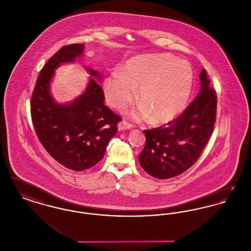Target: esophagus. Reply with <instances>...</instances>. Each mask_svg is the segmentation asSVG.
<instances>
[{
	"label": "esophagus",
	"mask_w": 251,
	"mask_h": 251,
	"mask_svg": "<svg viewBox=\"0 0 251 251\" xmlns=\"http://www.w3.org/2000/svg\"><path fill=\"white\" fill-rule=\"evenodd\" d=\"M132 125L127 120H122L119 123V130H127V129H131Z\"/></svg>",
	"instance_id": "34e87169"
}]
</instances>
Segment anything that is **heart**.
Listing matches in <instances>:
<instances>
[{"label":"heart","mask_w":251,"mask_h":251,"mask_svg":"<svg viewBox=\"0 0 251 251\" xmlns=\"http://www.w3.org/2000/svg\"><path fill=\"white\" fill-rule=\"evenodd\" d=\"M194 73L186 60L169 54L139 55L128 60L121 72L104 81L108 103L116 109L127 107L135 97L142 104L132 113L135 120L150 114L154 122L174 120L185 108L191 95Z\"/></svg>","instance_id":"heart-1"}]
</instances>
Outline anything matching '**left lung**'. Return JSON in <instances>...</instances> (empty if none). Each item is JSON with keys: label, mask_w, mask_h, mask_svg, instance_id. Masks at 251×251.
Here are the masks:
<instances>
[{"label": "left lung", "mask_w": 251, "mask_h": 251, "mask_svg": "<svg viewBox=\"0 0 251 251\" xmlns=\"http://www.w3.org/2000/svg\"><path fill=\"white\" fill-rule=\"evenodd\" d=\"M201 89L185 110L167 124L145 130L146 143L139 154L144 170L157 179L183 173L198 161L216 120L217 97L206 70L200 75Z\"/></svg>", "instance_id": "1"}]
</instances>
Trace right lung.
<instances>
[{
    "instance_id": "add662e5",
    "label": "right lung",
    "mask_w": 251,
    "mask_h": 251,
    "mask_svg": "<svg viewBox=\"0 0 251 251\" xmlns=\"http://www.w3.org/2000/svg\"><path fill=\"white\" fill-rule=\"evenodd\" d=\"M84 51L83 44H70L57 50L36 79L31 97V117L36 135L50 155L75 171L94 167L104 155L109 140L121 121L104 104L103 89L93 77L83 95L70 104H58L50 95L49 84L60 64L72 62ZM92 76L99 73L89 70Z\"/></svg>"
}]
</instances>
